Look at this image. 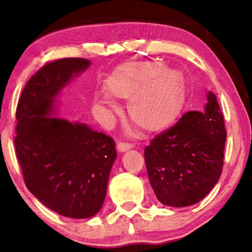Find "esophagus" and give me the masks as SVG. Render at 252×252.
Here are the masks:
<instances>
[{"label":"esophagus","instance_id":"obj_1","mask_svg":"<svg viewBox=\"0 0 252 252\" xmlns=\"http://www.w3.org/2000/svg\"><path fill=\"white\" fill-rule=\"evenodd\" d=\"M118 150L120 151V152H126V151H127V150H130V149H132L133 148L134 146L133 144H131V143H125V142H119L118 143Z\"/></svg>","mask_w":252,"mask_h":252}]
</instances>
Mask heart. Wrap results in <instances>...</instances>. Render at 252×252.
I'll list each match as a JSON object with an SVG mask.
<instances>
[{"label": "heart", "mask_w": 252, "mask_h": 252, "mask_svg": "<svg viewBox=\"0 0 252 252\" xmlns=\"http://www.w3.org/2000/svg\"><path fill=\"white\" fill-rule=\"evenodd\" d=\"M106 92L95 100L116 111L113 97L129 100L131 122L144 132H158L171 125L180 106L181 81L177 72L165 69L159 61L126 63L110 76Z\"/></svg>", "instance_id": "obj_1"}]
</instances>
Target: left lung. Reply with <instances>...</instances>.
<instances>
[{"mask_svg": "<svg viewBox=\"0 0 252 252\" xmlns=\"http://www.w3.org/2000/svg\"><path fill=\"white\" fill-rule=\"evenodd\" d=\"M203 112L189 111L144 149L150 185L157 199L169 207L198 203L222 172L227 132L217 96L207 94Z\"/></svg>", "mask_w": 252, "mask_h": 252, "instance_id": "obj_1", "label": "left lung"}]
</instances>
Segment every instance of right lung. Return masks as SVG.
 I'll return each mask as SVG.
<instances>
[{
  "mask_svg": "<svg viewBox=\"0 0 252 252\" xmlns=\"http://www.w3.org/2000/svg\"><path fill=\"white\" fill-rule=\"evenodd\" d=\"M90 64L81 58L46 63L28 81L15 116L14 144L25 186L45 207L74 219L101 210L117 158L109 135L58 118L59 93Z\"/></svg>",
  "mask_w": 252,
  "mask_h": 252,
  "instance_id": "obj_1",
  "label": "right lung"
}]
</instances>
